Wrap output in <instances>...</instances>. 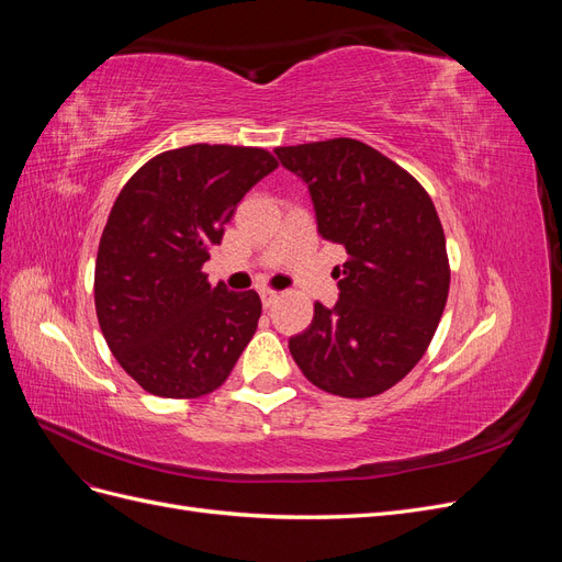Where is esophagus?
<instances>
[{
	"label": "esophagus",
	"instance_id": "esophagus-1",
	"mask_svg": "<svg viewBox=\"0 0 562 562\" xmlns=\"http://www.w3.org/2000/svg\"><path fill=\"white\" fill-rule=\"evenodd\" d=\"M260 297H262V304H265V307L269 310L271 304H274V302L279 300V293H274V291H260Z\"/></svg>",
	"mask_w": 562,
	"mask_h": 562
}]
</instances>
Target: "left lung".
I'll return each instance as SVG.
<instances>
[{
    "label": "left lung",
    "instance_id": "8db88e82",
    "mask_svg": "<svg viewBox=\"0 0 562 562\" xmlns=\"http://www.w3.org/2000/svg\"><path fill=\"white\" fill-rule=\"evenodd\" d=\"M274 155L307 184L318 234L349 255L337 267V304L316 302L310 328L288 339V349L328 394L378 396L417 366L446 310L450 267L434 201L359 140L277 147Z\"/></svg>",
    "mask_w": 562,
    "mask_h": 562
}]
</instances>
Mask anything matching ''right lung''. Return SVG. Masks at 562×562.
<instances>
[{
	"label": "right lung",
	"mask_w": 562,
	"mask_h": 562,
	"mask_svg": "<svg viewBox=\"0 0 562 562\" xmlns=\"http://www.w3.org/2000/svg\"><path fill=\"white\" fill-rule=\"evenodd\" d=\"M277 166L258 147L187 145L149 159L119 192L98 246L95 314L119 366L149 394H211L255 335L260 295L211 285L201 267Z\"/></svg>",
	"instance_id": "add662e5"
}]
</instances>
